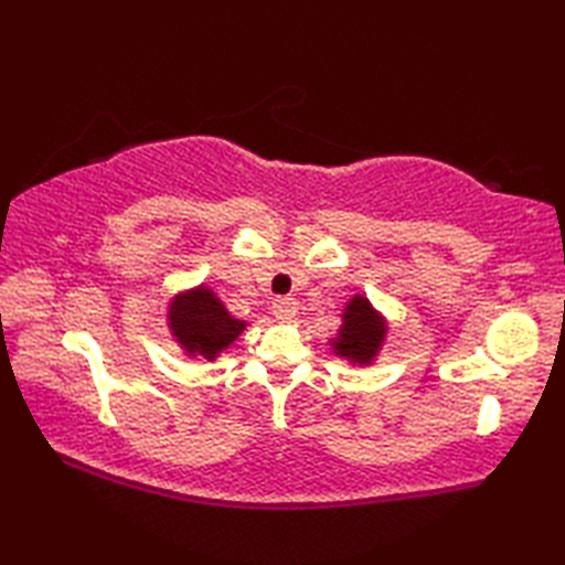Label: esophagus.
Returning <instances> with one entry per match:
<instances>
[{"label":"esophagus","instance_id":"esophagus-1","mask_svg":"<svg viewBox=\"0 0 565 565\" xmlns=\"http://www.w3.org/2000/svg\"><path fill=\"white\" fill-rule=\"evenodd\" d=\"M271 310H274V316L279 318V320H291L296 316L298 303L294 301V298H289V296H279V298H274Z\"/></svg>","mask_w":565,"mask_h":565}]
</instances>
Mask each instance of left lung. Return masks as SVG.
Instances as JSON below:
<instances>
[{
    "instance_id": "8db88e82",
    "label": "left lung",
    "mask_w": 565,
    "mask_h": 565,
    "mask_svg": "<svg viewBox=\"0 0 565 565\" xmlns=\"http://www.w3.org/2000/svg\"><path fill=\"white\" fill-rule=\"evenodd\" d=\"M388 322L362 294H354L342 310V326L330 340L332 352L347 359L354 366L374 364L383 340H386Z\"/></svg>"
}]
</instances>
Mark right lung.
<instances>
[{"label":"right lung","mask_w":565,"mask_h":565,"mask_svg":"<svg viewBox=\"0 0 565 565\" xmlns=\"http://www.w3.org/2000/svg\"><path fill=\"white\" fill-rule=\"evenodd\" d=\"M167 326L189 359L201 356L215 362L239 338L247 322L227 313L213 289L201 284L172 298L167 308Z\"/></svg>","instance_id":"obj_1"}]
</instances>
